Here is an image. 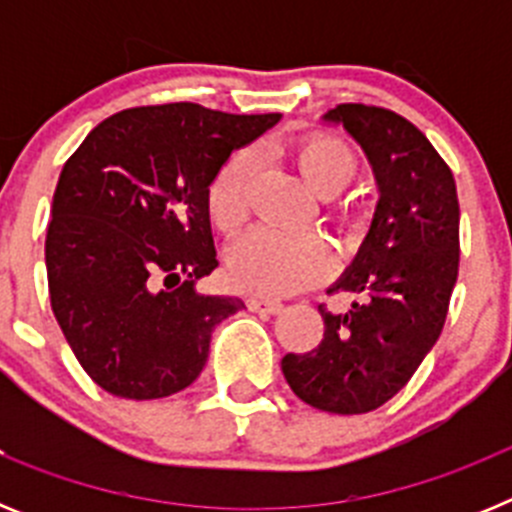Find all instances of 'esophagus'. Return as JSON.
<instances>
[{"label": "esophagus", "mask_w": 512, "mask_h": 512, "mask_svg": "<svg viewBox=\"0 0 512 512\" xmlns=\"http://www.w3.org/2000/svg\"><path fill=\"white\" fill-rule=\"evenodd\" d=\"M282 307V302L269 300V297H251L248 300V310L261 312V315H277V312H282Z\"/></svg>", "instance_id": "esophagus-1"}]
</instances>
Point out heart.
Returning <instances> with one entry per match:
<instances>
[{
    "label": "heart",
    "instance_id": "obj_1",
    "mask_svg": "<svg viewBox=\"0 0 512 512\" xmlns=\"http://www.w3.org/2000/svg\"><path fill=\"white\" fill-rule=\"evenodd\" d=\"M297 169L312 189L330 197V210L341 223H354L356 205L338 200L359 176V156L338 135L312 133L292 146ZM251 156L235 153L220 166L207 189V212L217 230L235 233L248 215ZM333 266V253L318 233L253 230L228 253V277L241 292L261 297H287L320 282Z\"/></svg>",
    "mask_w": 512,
    "mask_h": 512
}]
</instances>
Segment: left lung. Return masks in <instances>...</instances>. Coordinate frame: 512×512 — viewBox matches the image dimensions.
Returning <instances> with one entry per match:
<instances>
[{"label":"left lung","instance_id":"left-lung-1","mask_svg":"<svg viewBox=\"0 0 512 512\" xmlns=\"http://www.w3.org/2000/svg\"><path fill=\"white\" fill-rule=\"evenodd\" d=\"M364 148L379 205L354 264L330 292L348 312L320 305L318 348L282 359L284 379L312 408L336 415L377 410L410 382L441 336L459 274V197L431 140L374 104H338L325 115Z\"/></svg>","mask_w":512,"mask_h":512}]
</instances>
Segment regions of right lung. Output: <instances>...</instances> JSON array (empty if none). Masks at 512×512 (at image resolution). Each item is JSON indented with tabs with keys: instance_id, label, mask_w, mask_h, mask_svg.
Masks as SVG:
<instances>
[{
	"instance_id": "add662e5",
	"label": "right lung",
	"mask_w": 512,
	"mask_h": 512,
	"mask_svg": "<svg viewBox=\"0 0 512 512\" xmlns=\"http://www.w3.org/2000/svg\"><path fill=\"white\" fill-rule=\"evenodd\" d=\"M194 102L107 117L63 164L45 235L51 307L84 372L158 400L200 377L215 325L243 300L202 295L217 266L207 189L235 148L279 122Z\"/></svg>"
}]
</instances>
